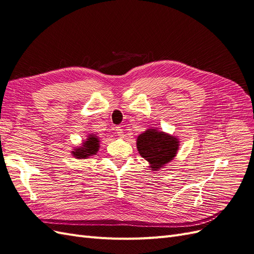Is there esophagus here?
I'll use <instances>...</instances> for the list:
<instances>
[{"label": "esophagus", "instance_id": "obj_1", "mask_svg": "<svg viewBox=\"0 0 254 254\" xmlns=\"http://www.w3.org/2000/svg\"><path fill=\"white\" fill-rule=\"evenodd\" d=\"M115 128H116V134L118 136H120V137L124 136V129H122L120 127H116Z\"/></svg>", "mask_w": 254, "mask_h": 254}]
</instances>
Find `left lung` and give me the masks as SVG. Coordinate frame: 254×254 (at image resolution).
Wrapping results in <instances>:
<instances>
[{"mask_svg": "<svg viewBox=\"0 0 254 254\" xmlns=\"http://www.w3.org/2000/svg\"><path fill=\"white\" fill-rule=\"evenodd\" d=\"M178 142L177 138L154 128L138 136L137 149L139 154L150 162L151 168L157 171L175 157Z\"/></svg>", "mask_w": 254, "mask_h": 254, "instance_id": "left-lung-1", "label": "left lung"}]
</instances>
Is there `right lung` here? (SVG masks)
<instances>
[{
  "label": "right lung",
  "instance_id": "1",
  "mask_svg": "<svg viewBox=\"0 0 254 254\" xmlns=\"http://www.w3.org/2000/svg\"><path fill=\"white\" fill-rule=\"evenodd\" d=\"M98 149H99V140H98V138L95 135H89L86 141L83 142V145L72 151V154L77 158H86L97 154Z\"/></svg>",
  "mask_w": 254,
  "mask_h": 254
}]
</instances>
